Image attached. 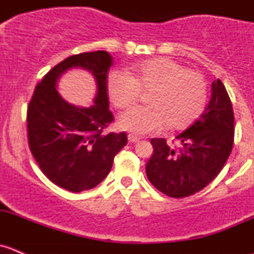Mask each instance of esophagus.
I'll use <instances>...</instances> for the list:
<instances>
[{
    "instance_id": "esophagus-1",
    "label": "esophagus",
    "mask_w": 254,
    "mask_h": 254,
    "mask_svg": "<svg viewBox=\"0 0 254 254\" xmlns=\"http://www.w3.org/2000/svg\"><path fill=\"white\" fill-rule=\"evenodd\" d=\"M127 140H129L130 142H137L140 140V137L135 136V135H132V134H129L127 135Z\"/></svg>"
}]
</instances>
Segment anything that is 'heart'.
Segmentation results:
<instances>
[{
    "label": "heart",
    "instance_id": "1",
    "mask_svg": "<svg viewBox=\"0 0 254 254\" xmlns=\"http://www.w3.org/2000/svg\"><path fill=\"white\" fill-rule=\"evenodd\" d=\"M146 103L123 114L122 129L134 134H150L165 129H186L205 108L207 84L203 73L184 68L170 58H152L127 68L112 71L107 77V93L118 109H129L147 92Z\"/></svg>",
    "mask_w": 254,
    "mask_h": 254
}]
</instances>
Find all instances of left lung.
Masks as SVG:
<instances>
[{
  "label": "left lung",
  "mask_w": 254,
  "mask_h": 254,
  "mask_svg": "<svg viewBox=\"0 0 254 254\" xmlns=\"http://www.w3.org/2000/svg\"><path fill=\"white\" fill-rule=\"evenodd\" d=\"M234 119L226 88L219 78L215 79L205 111L176 137L182 147H170L166 139H151L153 153L146 165L148 181L171 198H186L205 188L231 153Z\"/></svg>",
  "instance_id": "8db88e82"
}]
</instances>
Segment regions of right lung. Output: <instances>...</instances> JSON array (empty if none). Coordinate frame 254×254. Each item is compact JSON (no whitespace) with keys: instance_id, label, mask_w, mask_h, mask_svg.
Returning <instances> with one entry per match:
<instances>
[{"instance_id":"add662e5","label":"right lung","mask_w":254,"mask_h":254,"mask_svg":"<svg viewBox=\"0 0 254 254\" xmlns=\"http://www.w3.org/2000/svg\"><path fill=\"white\" fill-rule=\"evenodd\" d=\"M112 64L109 53L102 50L70 56L37 84L28 104L30 152L48 179L68 191L79 193L98 186L127 142L125 132L103 134L114 120L107 93ZM72 67L88 69L96 78L95 104L88 109L67 104L56 91L58 77Z\"/></svg>"}]
</instances>
